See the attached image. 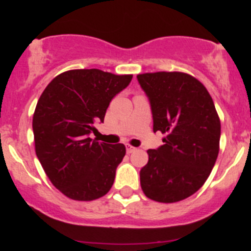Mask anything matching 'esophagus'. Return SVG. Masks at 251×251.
I'll return each instance as SVG.
<instances>
[{
	"instance_id": "34e87169",
	"label": "esophagus",
	"mask_w": 251,
	"mask_h": 251,
	"mask_svg": "<svg viewBox=\"0 0 251 251\" xmlns=\"http://www.w3.org/2000/svg\"><path fill=\"white\" fill-rule=\"evenodd\" d=\"M136 151L135 147L130 146V144H126V151H127L128 154H130V153H133V151Z\"/></svg>"
}]
</instances>
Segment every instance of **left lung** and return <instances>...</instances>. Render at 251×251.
<instances>
[{
	"label": "left lung",
	"instance_id": "left-lung-1",
	"mask_svg": "<svg viewBox=\"0 0 251 251\" xmlns=\"http://www.w3.org/2000/svg\"><path fill=\"white\" fill-rule=\"evenodd\" d=\"M137 78L151 100L154 132L166 135L160 148L147 151L142 191L159 203L181 201L203 186L216 163L219 114L206 87L187 73H144Z\"/></svg>",
	"mask_w": 251,
	"mask_h": 251
}]
</instances>
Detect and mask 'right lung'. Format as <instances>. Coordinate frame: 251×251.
I'll return each mask as SVG.
<instances>
[{"label": "right lung", "mask_w": 251, "mask_h": 251, "mask_svg": "<svg viewBox=\"0 0 251 251\" xmlns=\"http://www.w3.org/2000/svg\"><path fill=\"white\" fill-rule=\"evenodd\" d=\"M131 80V74L100 69L68 70L40 96L32 116L35 151L53 186L68 198L91 201L110 191L125 146L100 143L88 136Z\"/></svg>", "instance_id": "add662e5"}]
</instances>
